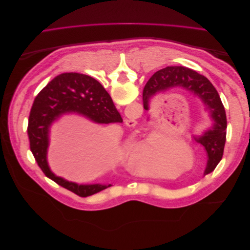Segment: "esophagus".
I'll use <instances>...</instances> for the list:
<instances>
[{"instance_id":"1","label":"esophagus","mask_w":250,"mask_h":250,"mask_svg":"<svg viewBox=\"0 0 250 250\" xmlns=\"http://www.w3.org/2000/svg\"><path fill=\"white\" fill-rule=\"evenodd\" d=\"M125 124L128 127H134L135 125H137V121L133 119H127V120H125Z\"/></svg>"}]
</instances>
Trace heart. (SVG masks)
I'll return each mask as SVG.
<instances>
[{
	"label": "heart",
	"instance_id": "1",
	"mask_svg": "<svg viewBox=\"0 0 250 250\" xmlns=\"http://www.w3.org/2000/svg\"><path fill=\"white\" fill-rule=\"evenodd\" d=\"M181 145L180 142L172 141L163 149L160 138L156 134H149L143 140H133L127 144L126 150L128 167L142 176L151 177L156 174L155 160L168 156ZM184 145V143H183Z\"/></svg>",
	"mask_w": 250,
	"mask_h": 250
}]
</instances>
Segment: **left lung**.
Instances as JSON below:
<instances>
[{
    "label": "left lung",
    "instance_id": "obj_1",
    "mask_svg": "<svg viewBox=\"0 0 250 250\" xmlns=\"http://www.w3.org/2000/svg\"><path fill=\"white\" fill-rule=\"evenodd\" d=\"M180 86L198 96L209 109L214 124L200 137H194L195 142L204 147L208 153V164L204 174L213 172L220 163L226 141V120L225 109L217 89L209 80L191 69L185 66H167L152 75L143 90L144 108L148 109L151 96L160 90Z\"/></svg>",
    "mask_w": 250,
    "mask_h": 250
}]
</instances>
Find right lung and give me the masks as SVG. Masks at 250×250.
Returning <instances> with one entry per match:
<instances>
[{"mask_svg":"<svg viewBox=\"0 0 250 250\" xmlns=\"http://www.w3.org/2000/svg\"><path fill=\"white\" fill-rule=\"evenodd\" d=\"M65 112H78L94 122L121 123L119 111L109 94L93 77L79 73H62L52 79L35 97L28 121L30 150L44 175L80 197H87L110 187L77 185L53 174L47 162L48 132L53 121Z\"/></svg>","mask_w":250,"mask_h":250,"instance_id":"obj_1","label":"right lung"}]
</instances>
